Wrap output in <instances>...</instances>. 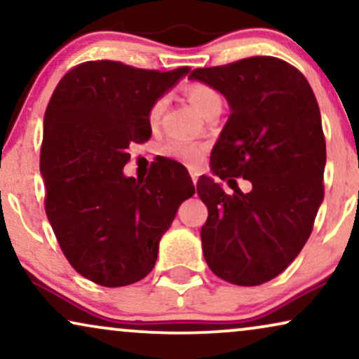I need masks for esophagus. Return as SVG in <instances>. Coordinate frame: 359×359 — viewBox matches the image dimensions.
I'll use <instances>...</instances> for the list:
<instances>
[{
	"mask_svg": "<svg viewBox=\"0 0 359 359\" xmlns=\"http://www.w3.org/2000/svg\"><path fill=\"white\" fill-rule=\"evenodd\" d=\"M191 178H193V183L196 184V183H198L199 176H198V173H196V171H191Z\"/></svg>",
	"mask_w": 359,
	"mask_h": 359,
	"instance_id": "1",
	"label": "esophagus"
}]
</instances>
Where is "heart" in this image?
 <instances>
[{
  "label": "heart",
  "instance_id": "b5f03b06",
  "mask_svg": "<svg viewBox=\"0 0 359 359\" xmlns=\"http://www.w3.org/2000/svg\"><path fill=\"white\" fill-rule=\"evenodd\" d=\"M188 97L191 104L201 116H205L208 112L214 109H222V97L212 86L203 85V83H193L188 86ZM165 109V100H158L151 106L149 121L151 127H156L160 124L161 114ZM160 154L163 156H168L171 160L181 161V163L189 166H198L203 161L204 149L201 145H196L193 142L183 140V139H171L160 147Z\"/></svg>",
  "mask_w": 359,
  "mask_h": 359
}]
</instances>
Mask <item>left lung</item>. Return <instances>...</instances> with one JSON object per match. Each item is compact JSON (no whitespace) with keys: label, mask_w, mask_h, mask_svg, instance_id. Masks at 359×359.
Instances as JSON below:
<instances>
[{"label":"left lung","mask_w":359,"mask_h":359,"mask_svg":"<svg viewBox=\"0 0 359 359\" xmlns=\"http://www.w3.org/2000/svg\"><path fill=\"white\" fill-rule=\"evenodd\" d=\"M189 80L212 86L230 107L210 154L212 176L198 181L209 210L201 229L205 263L224 281L258 286L283 273L311 237L327 161L320 109L306 76L274 57L198 68ZM238 175L252 183L250 194L238 189Z\"/></svg>","instance_id":"left-lung-1"}]
</instances>
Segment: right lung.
Wrapping results in <instances>:
<instances>
[{
  "mask_svg": "<svg viewBox=\"0 0 359 359\" xmlns=\"http://www.w3.org/2000/svg\"><path fill=\"white\" fill-rule=\"evenodd\" d=\"M188 73L86 62L53 91L41 150L46 212L63 255L93 283L144 279L181 203L194 194L183 165L170 160L145 180L124 175L129 145L151 137V106Z\"/></svg>",
  "mask_w": 359,
  "mask_h": 359,
  "instance_id": "obj_1",
  "label": "right lung"
}]
</instances>
